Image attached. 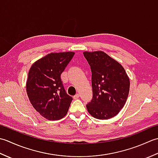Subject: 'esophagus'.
I'll use <instances>...</instances> for the list:
<instances>
[{"label":"esophagus","instance_id":"34e87169","mask_svg":"<svg viewBox=\"0 0 158 158\" xmlns=\"http://www.w3.org/2000/svg\"><path fill=\"white\" fill-rule=\"evenodd\" d=\"M79 94H77L76 95L73 96V98L74 99H77V98H79Z\"/></svg>","mask_w":158,"mask_h":158}]
</instances>
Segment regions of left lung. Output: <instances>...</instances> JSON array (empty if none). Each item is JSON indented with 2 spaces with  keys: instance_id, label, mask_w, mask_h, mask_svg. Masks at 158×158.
<instances>
[{
  "instance_id": "8db88e82",
  "label": "left lung",
  "mask_w": 158,
  "mask_h": 158,
  "mask_svg": "<svg viewBox=\"0 0 158 158\" xmlns=\"http://www.w3.org/2000/svg\"><path fill=\"white\" fill-rule=\"evenodd\" d=\"M83 55L92 70L93 97L86 105L88 111L98 119L112 118L126 102L128 77L123 66L104 52H85Z\"/></svg>"
}]
</instances>
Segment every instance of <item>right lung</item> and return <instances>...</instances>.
<instances>
[{"label":"right lung","mask_w":158,"mask_h":158,"mask_svg":"<svg viewBox=\"0 0 158 158\" xmlns=\"http://www.w3.org/2000/svg\"><path fill=\"white\" fill-rule=\"evenodd\" d=\"M74 52L52 53L33 64L26 91L33 107L45 118L58 120L66 115L73 98L66 92L61 74Z\"/></svg>","instance_id":"obj_1"}]
</instances>
